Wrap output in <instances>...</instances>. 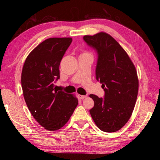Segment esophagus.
<instances>
[{"label": "esophagus", "instance_id": "34e87169", "mask_svg": "<svg viewBox=\"0 0 160 160\" xmlns=\"http://www.w3.org/2000/svg\"><path fill=\"white\" fill-rule=\"evenodd\" d=\"M78 97H79V98L81 99H85V98H87L86 95H78Z\"/></svg>", "mask_w": 160, "mask_h": 160}]
</instances>
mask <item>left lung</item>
Segmentation results:
<instances>
[{"mask_svg": "<svg viewBox=\"0 0 160 160\" xmlns=\"http://www.w3.org/2000/svg\"><path fill=\"white\" fill-rule=\"evenodd\" d=\"M83 40L98 52L96 79L105 91L104 98L89 95L94 101L91 118L101 131L117 132L128 122L136 102L137 71L128 53L109 34L85 35Z\"/></svg>", "mask_w": 160, "mask_h": 160, "instance_id": "left-lung-1", "label": "left lung"}]
</instances>
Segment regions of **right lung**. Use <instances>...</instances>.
I'll list each match as a JSON object with an SVG mask.
<instances>
[{
  "instance_id": "obj_1",
  "label": "right lung",
  "mask_w": 160,
  "mask_h": 160,
  "mask_svg": "<svg viewBox=\"0 0 160 160\" xmlns=\"http://www.w3.org/2000/svg\"><path fill=\"white\" fill-rule=\"evenodd\" d=\"M72 38H49L28 55L21 73L24 98L31 113L45 129L56 131L68 122L78 105L72 94L55 86L59 65Z\"/></svg>"
}]
</instances>
